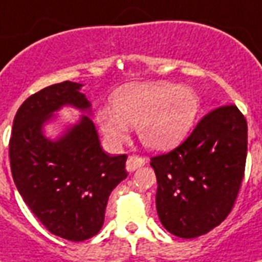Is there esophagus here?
<instances>
[{
	"label": "esophagus",
	"instance_id": "obj_1",
	"mask_svg": "<svg viewBox=\"0 0 262 262\" xmlns=\"http://www.w3.org/2000/svg\"><path fill=\"white\" fill-rule=\"evenodd\" d=\"M144 163H146L144 158L138 157V155H129L128 159H127V163H126L127 171H129V172L135 171L136 168H139V167H142V166H144Z\"/></svg>",
	"mask_w": 262,
	"mask_h": 262
}]
</instances>
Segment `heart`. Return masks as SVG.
I'll return each mask as SVG.
<instances>
[{
	"instance_id": "heart-1",
	"label": "heart",
	"mask_w": 262,
	"mask_h": 262,
	"mask_svg": "<svg viewBox=\"0 0 262 262\" xmlns=\"http://www.w3.org/2000/svg\"><path fill=\"white\" fill-rule=\"evenodd\" d=\"M200 111L193 91L170 83L129 85L112 97V107L97 112V122L107 143L119 147L129 126L147 148L163 151L179 144L189 134Z\"/></svg>"
}]
</instances>
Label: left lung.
<instances>
[{
	"instance_id": "8db88e82",
	"label": "left lung",
	"mask_w": 262,
	"mask_h": 262,
	"mask_svg": "<svg viewBox=\"0 0 262 262\" xmlns=\"http://www.w3.org/2000/svg\"><path fill=\"white\" fill-rule=\"evenodd\" d=\"M248 124L237 105L207 112L183 143L151 158L157 211L167 232L195 238L232 211L245 175Z\"/></svg>"
}]
</instances>
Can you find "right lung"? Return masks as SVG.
<instances>
[{
  "label": "right lung",
  "instance_id": "right-lung-1",
  "mask_svg": "<svg viewBox=\"0 0 262 262\" xmlns=\"http://www.w3.org/2000/svg\"><path fill=\"white\" fill-rule=\"evenodd\" d=\"M80 87L62 81L30 95L9 140L13 181L25 204L52 234L75 243L99 233L110 194L127 178V155L105 154L88 116L56 142L42 135V124L62 105L90 108Z\"/></svg>",
  "mask_w": 262,
  "mask_h": 262
}]
</instances>
